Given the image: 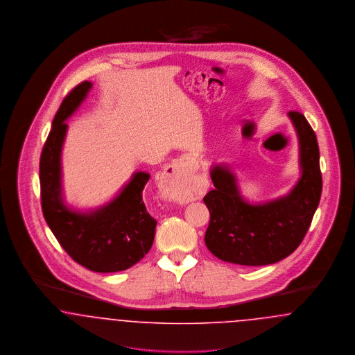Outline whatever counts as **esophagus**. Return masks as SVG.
Listing matches in <instances>:
<instances>
[{"label": "esophagus", "mask_w": 355, "mask_h": 355, "mask_svg": "<svg viewBox=\"0 0 355 355\" xmlns=\"http://www.w3.org/2000/svg\"><path fill=\"white\" fill-rule=\"evenodd\" d=\"M190 177L191 164L186 158L173 159L165 166L161 175L162 193L177 202H187L191 198L190 194Z\"/></svg>", "instance_id": "esophagus-1"}]
</instances>
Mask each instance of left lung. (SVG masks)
Masks as SVG:
<instances>
[{
  "label": "left lung",
  "instance_id": "8db88e82",
  "mask_svg": "<svg viewBox=\"0 0 355 355\" xmlns=\"http://www.w3.org/2000/svg\"><path fill=\"white\" fill-rule=\"evenodd\" d=\"M288 117L300 139L302 175L286 197L250 205L241 197L230 170L214 166L210 171L214 189L203 197L210 213L205 243L222 261L245 266L275 263L301 245L310 227L321 200L320 148L302 113L291 110Z\"/></svg>",
  "mask_w": 355,
  "mask_h": 355
}]
</instances>
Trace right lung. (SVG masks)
Returning <instances> with one entry per match:
<instances>
[{
	"label": "right lung",
	"instance_id": "add662e5",
	"mask_svg": "<svg viewBox=\"0 0 355 355\" xmlns=\"http://www.w3.org/2000/svg\"><path fill=\"white\" fill-rule=\"evenodd\" d=\"M92 85L84 81L70 90L53 119L40 158L41 206L48 226L64 250L81 266L97 272L132 268L150 250L157 220L148 213L142 190L150 175L135 173L112 201L92 213L69 210L62 201L61 149L65 119L84 101Z\"/></svg>",
	"mask_w": 355,
	"mask_h": 355
}]
</instances>
